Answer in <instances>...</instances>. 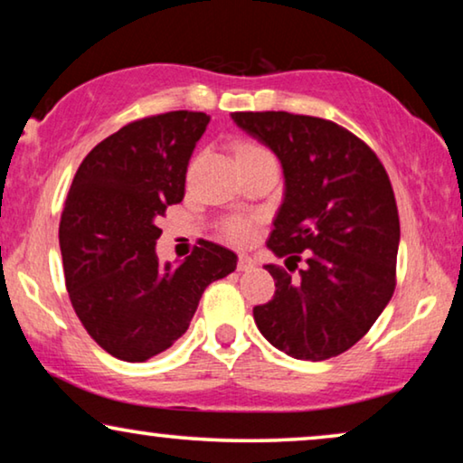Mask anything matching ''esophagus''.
<instances>
[{
	"label": "esophagus",
	"instance_id": "esophagus-1",
	"mask_svg": "<svg viewBox=\"0 0 463 463\" xmlns=\"http://www.w3.org/2000/svg\"><path fill=\"white\" fill-rule=\"evenodd\" d=\"M255 268V259L249 257V255H240L238 257V269L240 271H249Z\"/></svg>",
	"mask_w": 463,
	"mask_h": 463
}]
</instances>
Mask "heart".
<instances>
[{
    "instance_id": "heart-1",
    "label": "heart",
    "mask_w": 463,
    "mask_h": 463,
    "mask_svg": "<svg viewBox=\"0 0 463 463\" xmlns=\"http://www.w3.org/2000/svg\"><path fill=\"white\" fill-rule=\"evenodd\" d=\"M236 154H238V160H246V157H259V156H271L269 151L263 147V145L252 143V141L240 143ZM255 232H257V217H244V214H240V217H232L223 223V236H225V240H230L232 244H240V246L249 244L252 236H255Z\"/></svg>"
}]
</instances>
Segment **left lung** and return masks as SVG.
<instances>
[{
  "label": "left lung",
  "instance_id": "left-lung-1",
  "mask_svg": "<svg viewBox=\"0 0 463 463\" xmlns=\"http://www.w3.org/2000/svg\"><path fill=\"white\" fill-rule=\"evenodd\" d=\"M232 119L278 156L284 200L265 265L271 301L252 316L271 345L299 360L339 356L364 337L396 288L401 221L394 189L369 145L344 126L288 111H236ZM307 263L299 277L292 271Z\"/></svg>",
  "mask_w": 463,
  "mask_h": 463
}]
</instances>
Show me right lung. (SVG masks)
I'll return each instance as SVG.
<instances>
[{
  "instance_id": "1",
  "label": "right lung",
  "mask_w": 463,
  "mask_h": 463,
  "mask_svg": "<svg viewBox=\"0 0 463 463\" xmlns=\"http://www.w3.org/2000/svg\"><path fill=\"white\" fill-rule=\"evenodd\" d=\"M211 118L168 111L126 124L80 164L61 214L67 293L107 354L145 363L189 328L208 284L236 269V255L200 240L181 263L162 265L157 219L185 195L195 143Z\"/></svg>"
}]
</instances>
